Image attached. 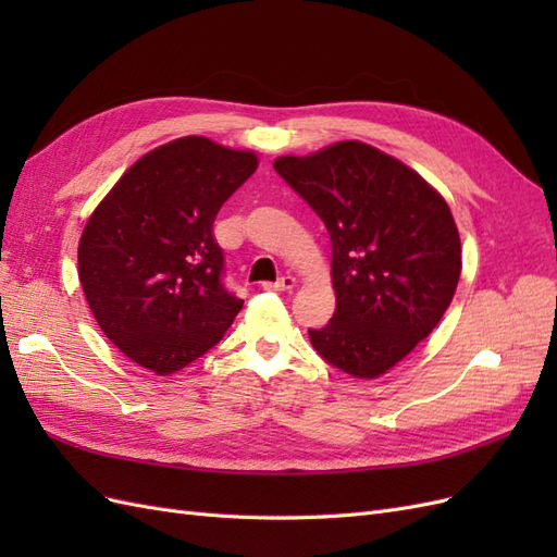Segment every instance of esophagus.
Wrapping results in <instances>:
<instances>
[{"instance_id": "1", "label": "esophagus", "mask_w": 557, "mask_h": 557, "mask_svg": "<svg viewBox=\"0 0 557 557\" xmlns=\"http://www.w3.org/2000/svg\"><path fill=\"white\" fill-rule=\"evenodd\" d=\"M295 285H297V278L290 276V274H285V276H281L278 281H274V283H264V288H272V290H295Z\"/></svg>"}]
</instances>
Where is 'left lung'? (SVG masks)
Instances as JSON below:
<instances>
[{
	"instance_id": "left-lung-1",
	"label": "left lung",
	"mask_w": 557,
	"mask_h": 557,
	"mask_svg": "<svg viewBox=\"0 0 557 557\" xmlns=\"http://www.w3.org/2000/svg\"><path fill=\"white\" fill-rule=\"evenodd\" d=\"M278 176L307 199L332 242L336 309L309 330L332 367L376 379L440 325L462 269L446 199L411 166L362 141L283 156Z\"/></svg>"
}]
</instances>
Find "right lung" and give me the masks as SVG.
I'll return each mask as SVG.
<instances>
[{
  "mask_svg": "<svg viewBox=\"0 0 557 557\" xmlns=\"http://www.w3.org/2000/svg\"><path fill=\"white\" fill-rule=\"evenodd\" d=\"M258 170L252 150L183 137L150 150L88 218L78 278L117 350L160 376L223 339L244 307L223 285L218 211Z\"/></svg>",
  "mask_w": 557,
  "mask_h": 557,
  "instance_id": "right-lung-1",
  "label": "right lung"
}]
</instances>
